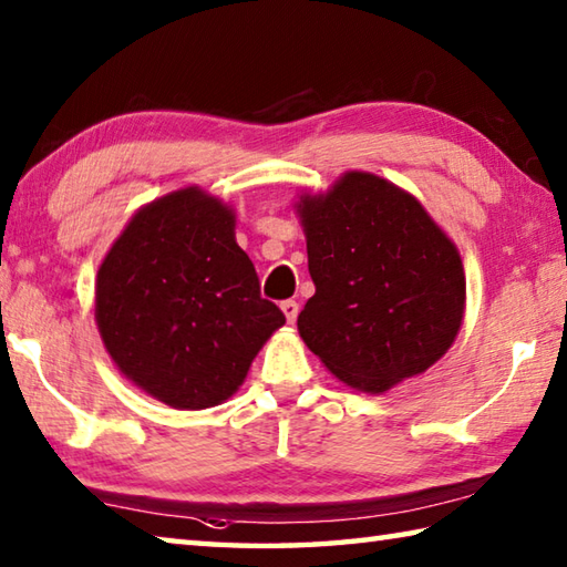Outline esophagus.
<instances>
[{"label":"esophagus","mask_w":567,"mask_h":567,"mask_svg":"<svg viewBox=\"0 0 567 567\" xmlns=\"http://www.w3.org/2000/svg\"><path fill=\"white\" fill-rule=\"evenodd\" d=\"M280 310L285 312V320L290 322V324H295V320H297V312H300V305H297L295 300H285V302L280 305Z\"/></svg>","instance_id":"1"}]
</instances>
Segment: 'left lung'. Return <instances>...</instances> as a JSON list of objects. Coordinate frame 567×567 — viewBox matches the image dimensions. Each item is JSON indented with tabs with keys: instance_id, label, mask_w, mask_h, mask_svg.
<instances>
[{
	"instance_id": "obj_1",
	"label": "left lung",
	"mask_w": 567,
	"mask_h": 567,
	"mask_svg": "<svg viewBox=\"0 0 567 567\" xmlns=\"http://www.w3.org/2000/svg\"><path fill=\"white\" fill-rule=\"evenodd\" d=\"M295 209L315 282L297 318L307 348L370 395L433 368L465 318V270L417 197L350 169L328 192H302Z\"/></svg>"
}]
</instances>
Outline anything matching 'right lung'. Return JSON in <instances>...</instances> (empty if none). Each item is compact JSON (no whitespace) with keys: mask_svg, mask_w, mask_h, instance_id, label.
<instances>
[{"mask_svg":"<svg viewBox=\"0 0 567 567\" xmlns=\"http://www.w3.org/2000/svg\"><path fill=\"white\" fill-rule=\"evenodd\" d=\"M235 209L192 185L142 205L94 282V320L134 388L177 410L233 398L285 324L235 239Z\"/></svg>","mask_w":567,"mask_h":567,"instance_id":"1","label":"right lung"}]
</instances>
